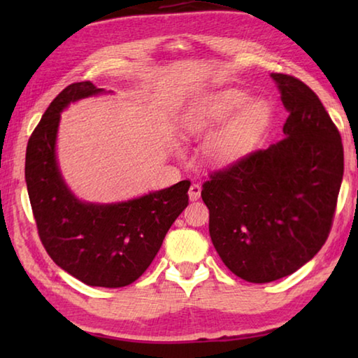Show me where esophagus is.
<instances>
[{
    "instance_id": "1",
    "label": "esophagus",
    "mask_w": 358,
    "mask_h": 358,
    "mask_svg": "<svg viewBox=\"0 0 358 358\" xmlns=\"http://www.w3.org/2000/svg\"><path fill=\"white\" fill-rule=\"evenodd\" d=\"M201 189H202V187L199 183H192L189 186V191H187V194H189L191 201H197V199L201 197Z\"/></svg>"
}]
</instances>
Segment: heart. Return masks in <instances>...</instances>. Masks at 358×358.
I'll use <instances>...</instances> for the list:
<instances>
[{"mask_svg": "<svg viewBox=\"0 0 358 358\" xmlns=\"http://www.w3.org/2000/svg\"><path fill=\"white\" fill-rule=\"evenodd\" d=\"M273 108L265 98H252L241 88H222L199 98L183 113V128L191 136H203V156L211 166L224 167L243 157L268 128Z\"/></svg>", "mask_w": 358, "mask_h": 358, "instance_id": "heart-1", "label": "heart"}]
</instances>
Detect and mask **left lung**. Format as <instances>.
I'll return each mask as SVG.
<instances>
[{"instance_id": "8db88e82", "label": "left lung", "mask_w": 358, "mask_h": 358, "mask_svg": "<svg viewBox=\"0 0 358 358\" xmlns=\"http://www.w3.org/2000/svg\"><path fill=\"white\" fill-rule=\"evenodd\" d=\"M289 117L284 138L210 175L202 201L224 265L248 282L292 275L330 234L344 172L341 136L316 93L271 74Z\"/></svg>"}]
</instances>
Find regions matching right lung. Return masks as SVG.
Masks as SVG:
<instances>
[{
	"instance_id": "obj_1",
	"label": "right lung",
	"mask_w": 358,
	"mask_h": 358,
	"mask_svg": "<svg viewBox=\"0 0 358 358\" xmlns=\"http://www.w3.org/2000/svg\"><path fill=\"white\" fill-rule=\"evenodd\" d=\"M102 93L92 82H77L50 102L28 141L25 181L41 241L53 262L88 286L124 287L153 262L167 230L187 207L191 183L183 180L115 203L76 197L57 159L59 118L72 102Z\"/></svg>"
}]
</instances>
